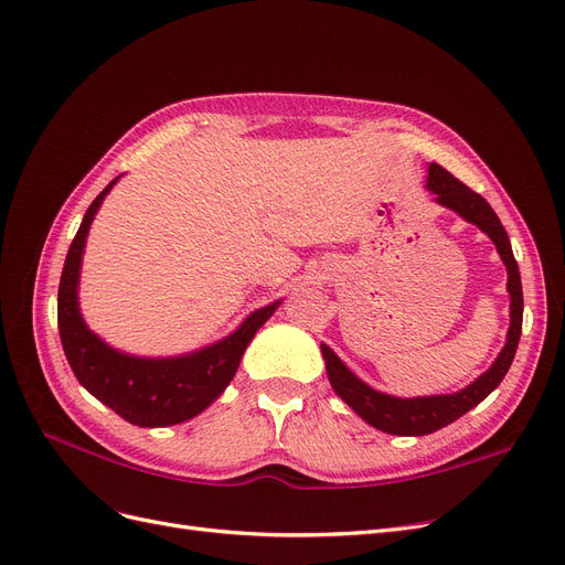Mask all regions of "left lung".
<instances>
[{
	"instance_id": "8db88e82",
	"label": "left lung",
	"mask_w": 565,
	"mask_h": 565,
	"mask_svg": "<svg viewBox=\"0 0 565 565\" xmlns=\"http://www.w3.org/2000/svg\"><path fill=\"white\" fill-rule=\"evenodd\" d=\"M426 190L436 194V204L443 209L455 211L466 222L476 224L480 232H484L495 250L501 255V262L508 270V295H510V329L505 335V345L493 359V364L470 382L468 387L455 392V394H431V396H413L403 398L387 392H377L364 380L356 377L329 345H320L324 364H327V377L331 382L333 392L341 396L350 408L380 431L392 436H426L434 434L438 428L452 424L468 411L482 403L495 387L501 385L505 377L516 345L519 335H522V315H524V295H522V278H519V266L512 255V245L508 238V232L499 215L487 201L466 188L461 180H457L452 173L445 171L440 164H428L426 175Z\"/></svg>"
}]
</instances>
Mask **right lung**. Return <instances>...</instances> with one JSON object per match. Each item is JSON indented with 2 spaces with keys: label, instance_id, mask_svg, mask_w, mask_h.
Masks as SVG:
<instances>
[{
  "label": "right lung",
  "instance_id": "add662e5",
  "mask_svg": "<svg viewBox=\"0 0 565 565\" xmlns=\"http://www.w3.org/2000/svg\"><path fill=\"white\" fill-rule=\"evenodd\" d=\"M118 180L120 175L113 178L89 204L66 253L57 289V329L66 361L89 394L129 424L171 426L204 413L222 396L238 371L243 352L282 299L257 308L230 335L194 352L139 356L108 345L83 320L78 285L89 224Z\"/></svg>",
  "mask_w": 565,
  "mask_h": 565
}]
</instances>
